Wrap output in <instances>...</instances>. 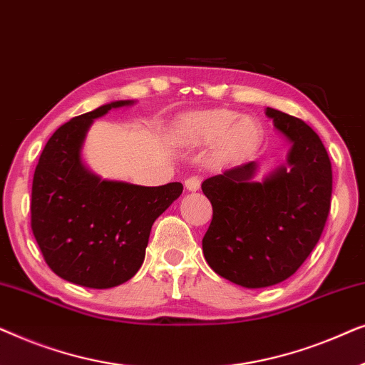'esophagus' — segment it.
Segmentation results:
<instances>
[{
	"instance_id": "34e87169",
	"label": "esophagus",
	"mask_w": 365,
	"mask_h": 365,
	"mask_svg": "<svg viewBox=\"0 0 365 365\" xmlns=\"http://www.w3.org/2000/svg\"><path fill=\"white\" fill-rule=\"evenodd\" d=\"M184 186H186L187 191L196 192V191H199V187H201V179H199L197 176L187 178L186 181H184Z\"/></svg>"
}]
</instances>
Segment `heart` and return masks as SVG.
Segmentation results:
<instances>
[{
  "label": "heart",
  "instance_id": "obj_1",
  "mask_svg": "<svg viewBox=\"0 0 365 365\" xmlns=\"http://www.w3.org/2000/svg\"><path fill=\"white\" fill-rule=\"evenodd\" d=\"M171 138L174 144L187 149L214 144L221 161H239L259 148L262 126L249 114L216 108L184 114L174 123Z\"/></svg>",
  "mask_w": 365,
  "mask_h": 365
}]
</instances>
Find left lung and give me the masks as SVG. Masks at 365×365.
<instances>
[{"label":"left lung","mask_w":365,"mask_h":365,"mask_svg":"<svg viewBox=\"0 0 365 365\" xmlns=\"http://www.w3.org/2000/svg\"><path fill=\"white\" fill-rule=\"evenodd\" d=\"M291 144L286 163L259 179L244 163L207 178L212 221L202 239L209 267L237 286L261 289L291 277L321 237L331 209L332 168L321 138L301 119L266 108Z\"/></svg>","instance_id":"8db88e82"}]
</instances>
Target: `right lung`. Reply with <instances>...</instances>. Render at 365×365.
<instances>
[{
    "label": "right lung",
    "instance_id": "1",
    "mask_svg": "<svg viewBox=\"0 0 365 365\" xmlns=\"http://www.w3.org/2000/svg\"><path fill=\"white\" fill-rule=\"evenodd\" d=\"M134 99L103 104L49 138L33 178L31 227L44 261L64 281L89 289L126 282L143 266L156 219L181 196V182L139 186L103 179L83 146L94 119Z\"/></svg>",
    "mask_w": 365,
    "mask_h": 365
}]
</instances>
